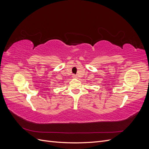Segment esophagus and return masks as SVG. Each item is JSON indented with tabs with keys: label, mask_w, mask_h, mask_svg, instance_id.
I'll use <instances>...</instances> for the list:
<instances>
[{
	"label": "esophagus",
	"mask_w": 149,
	"mask_h": 149,
	"mask_svg": "<svg viewBox=\"0 0 149 149\" xmlns=\"http://www.w3.org/2000/svg\"><path fill=\"white\" fill-rule=\"evenodd\" d=\"M73 78H76V75H73Z\"/></svg>",
	"instance_id": "34e87169"
}]
</instances>
